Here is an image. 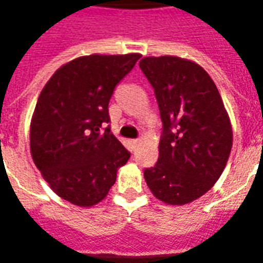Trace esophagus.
<instances>
[{"label":"esophagus","mask_w":263,"mask_h":263,"mask_svg":"<svg viewBox=\"0 0 263 263\" xmlns=\"http://www.w3.org/2000/svg\"><path fill=\"white\" fill-rule=\"evenodd\" d=\"M129 143H131L132 148L135 149L138 146V143H139V141H138V139H134V141H131V142H129Z\"/></svg>","instance_id":"34e87169"}]
</instances>
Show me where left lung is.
Segmentation results:
<instances>
[{
	"instance_id": "obj_1",
	"label": "left lung",
	"mask_w": 263,
	"mask_h": 263,
	"mask_svg": "<svg viewBox=\"0 0 263 263\" xmlns=\"http://www.w3.org/2000/svg\"><path fill=\"white\" fill-rule=\"evenodd\" d=\"M139 67L155 88L163 122L159 159L145 169L155 197L184 205L213 187L232 148V126L209 73L177 56H148Z\"/></svg>"
}]
</instances>
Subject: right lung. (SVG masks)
<instances>
[{
  "mask_svg": "<svg viewBox=\"0 0 263 263\" xmlns=\"http://www.w3.org/2000/svg\"><path fill=\"white\" fill-rule=\"evenodd\" d=\"M139 53L88 54L56 70L39 94L29 128L33 163L59 197L92 207L107 197L117 172L129 159L104 126L115 86Z\"/></svg>",
  "mask_w": 263,
  "mask_h": 263,
  "instance_id": "1",
  "label": "right lung"
}]
</instances>
